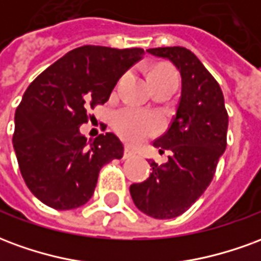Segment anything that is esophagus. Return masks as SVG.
Wrapping results in <instances>:
<instances>
[{
	"mask_svg": "<svg viewBox=\"0 0 261 261\" xmlns=\"http://www.w3.org/2000/svg\"><path fill=\"white\" fill-rule=\"evenodd\" d=\"M136 151L133 149L131 147H125L124 148V158H131V156H134L136 155Z\"/></svg>",
	"mask_w": 261,
	"mask_h": 261,
	"instance_id": "34e87169",
	"label": "esophagus"
}]
</instances>
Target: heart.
Listing matches in <instances>:
<instances>
[{
  "label": "heart",
  "instance_id": "1",
  "mask_svg": "<svg viewBox=\"0 0 261 261\" xmlns=\"http://www.w3.org/2000/svg\"><path fill=\"white\" fill-rule=\"evenodd\" d=\"M153 75H173L176 74L170 68L158 67L151 71L149 76ZM113 125L116 131L124 140L131 142H140L144 138L152 136L159 128V119L153 114L144 113L136 109H121L113 117Z\"/></svg>",
  "mask_w": 261,
  "mask_h": 261
}]
</instances>
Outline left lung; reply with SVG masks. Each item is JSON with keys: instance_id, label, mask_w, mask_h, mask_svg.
Listing matches in <instances>:
<instances>
[{"instance_id": "8db88e82", "label": "left lung", "mask_w": 261, "mask_h": 261, "mask_svg": "<svg viewBox=\"0 0 261 261\" xmlns=\"http://www.w3.org/2000/svg\"><path fill=\"white\" fill-rule=\"evenodd\" d=\"M147 51L177 68L181 93L172 124L153 142L159 153L169 151L168 162L158 165L149 159L151 175L142 183H133L130 194L141 213L170 219L192 207L213 180L226 148L228 113L218 82L194 53L180 46Z\"/></svg>"}]
</instances>
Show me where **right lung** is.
Wrapping results in <instances>:
<instances>
[{
  "mask_svg": "<svg viewBox=\"0 0 261 261\" xmlns=\"http://www.w3.org/2000/svg\"><path fill=\"white\" fill-rule=\"evenodd\" d=\"M142 48L82 46L44 69L15 112L12 142L20 173L35 196L56 210H74L93 196L103 165L123 158L113 133L93 141L81 134L88 109L106 103Z\"/></svg>",
  "mask_w": 261,
  "mask_h": 261,
  "instance_id": "obj_1",
  "label": "right lung"
}]
</instances>
